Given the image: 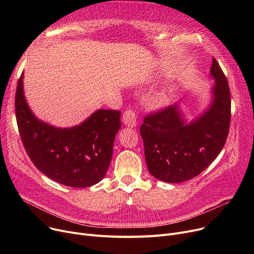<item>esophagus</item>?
Returning a JSON list of instances; mask_svg holds the SVG:
<instances>
[{
  "label": "esophagus",
  "instance_id": "esophagus-1",
  "mask_svg": "<svg viewBox=\"0 0 254 254\" xmlns=\"http://www.w3.org/2000/svg\"><path fill=\"white\" fill-rule=\"evenodd\" d=\"M123 122L128 127H135L137 126V114L132 110H127L124 113Z\"/></svg>",
  "mask_w": 254,
  "mask_h": 254
}]
</instances>
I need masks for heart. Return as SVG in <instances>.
Returning <instances> with one entry per match:
<instances>
[{
	"label": "heart",
	"mask_w": 254,
	"mask_h": 254,
	"mask_svg": "<svg viewBox=\"0 0 254 254\" xmlns=\"http://www.w3.org/2000/svg\"><path fill=\"white\" fill-rule=\"evenodd\" d=\"M154 102H155V105H156V106H164V105L166 104L167 100H166V98H164V97H159V98H157Z\"/></svg>",
	"instance_id": "b5f03b06"
}]
</instances>
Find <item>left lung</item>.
I'll return each instance as SVG.
<instances>
[{
    "mask_svg": "<svg viewBox=\"0 0 254 254\" xmlns=\"http://www.w3.org/2000/svg\"><path fill=\"white\" fill-rule=\"evenodd\" d=\"M214 79L208 108L186 124L179 105L144 118L140 134L150 174L168 183L188 181L202 173L218 156L229 135L231 92L228 80L213 58Z\"/></svg>",
    "mask_w": 254,
    "mask_h": 254,
    "instance_id": "left-lung-1",
    "label": "left lung"
}]
</instances>
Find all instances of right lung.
I'll list each match as a JSON object with an SVG mask.
<instances>
[{"label":"right lung","mask_w":254,"mask_h":254,"mask_svg":"<svg viewBox=\"0 0 254 254\" xmlns=\"http://www.w3.org/2000/svg\"><path fill=\"white\" fill-rule=\"evenodd\" d=\"M15 114L24 149L47 177L71 188H87L106 175L119 130L120 111L100 109L72 127H57L37 118L26 103L23 73L15 93Z\"/></svg>","instance_id":"add662e5"}]
</instances>
